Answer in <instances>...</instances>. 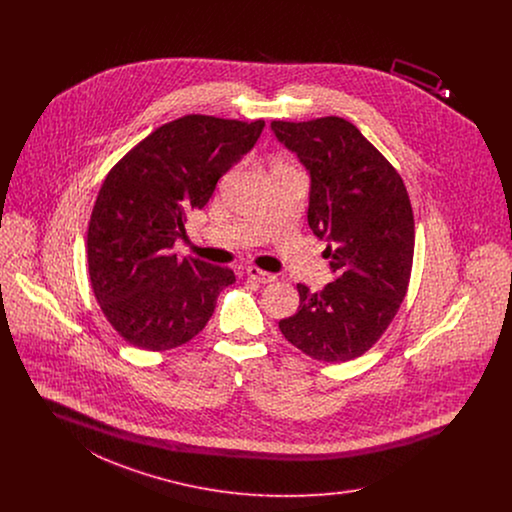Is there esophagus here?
I'll return each mask as SVG.
<instances>
[{
	"label": "esophagus",
	"mask_w": 512,
	"mask_h": 512,
	"mask_svg": "<svg viewBox=\"0 0 512 512\" xmlns=\"http://www.w3.org/2000/svg\"><path fill=\"white\" fill-rule=\"evenodd\" d=\"M247 276H249L251 280L259 282V284H270V282L276 280L274 274H270L267 270H261V268L257 267H247Z\"/></svg>",
	"instance_id": "esophagus-1"
}]
</instances>
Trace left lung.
<instances>
[{
    "label": "left lung",
    "instance_id": "1",
    "mask_svg": "<svg viewBox=\"0 0 512 512\" xmlns=\"http://www.w3.org/2000/svg\"><path fill=\"white\" fill-rule=\"evenodd\" d=\"M276 138L311 174L309 226L326 240L336 280L297 284L299 307L278 322L284 338L322 363L361 357L388 330L407 295L414 217L403 178L351 122L272 121Z\"/></svg>",
    "mask_w": 512,
    "mask_h": 512
}]
</instances>
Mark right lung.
Masks as SVG:
<instances>
[{"instance_id": "1", "label": "right lung", "mask_w": 512, "mask_h": 512, "mask_svg": "<svg viewBox=\"0 0 512 512\" xmlns=\"http://www.w3.org/2000/svg\"><path fill=\"white\" fill-rule=\"evenodd\" d=\"M263 126L186 115L153 130L105 176L86 238L90 284L107 322L134 347L167 351L192 340L236 282L230 268L178 257L172 245Z\"/></svg>"}]
</instances>
